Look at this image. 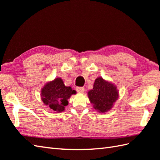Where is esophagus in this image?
I'll list each match as a JSON object with an SVG mask.
<instances>
[{"mask_svg":"<svg viewBox=\"0 0 160 160\" xmlns=\"http://www.w3.org/2000/svg\"><path fill=\"white\" fill-rule=\"evenodd\" d=\"M76 91L78 92H80V93H82V92H84V87H76Z\"/></svg>","mask_w":160,"mask_h":160,"instance_id":"obj_1","label":"esophagus"}]
</instances>
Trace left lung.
I'll return each instance as SVG.
<instances>
[{"instance_id":"1","label":"left lung","mask_w":160,"mask_h":160,"mask_svg":"<svg viewBox=\"0 0 160 160\" xmlns=\"http://www.w3.org/2000/svg\"><path fill=\"white\" fill-rule=\"evenodd\" d=\"M88 97L98 112L104 113L112 108L118 98V91L114 84L99 77L95 80L93 88L88 92Z\"/></svg>"}]
</instances>
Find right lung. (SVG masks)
<instances>
[{
  "instance_id": "obj_1",
  "label": "right lung",
  "mask_w": 160,
  "mask_h": 160,
  "mask_svg": "<svg viewBox=\"0 0 160 160\" xmlns=\"http://www.w3.org/2000/svg\"><path fill=\"white\" fill-rule=\"evenodd\" d=\"M76 93L75 90H72L71 87L65 86L62 80L57 78L44 85L41 91V97L44 104L52 112H61L68 105V99Z\"/></svg>"
}]
</instances>
